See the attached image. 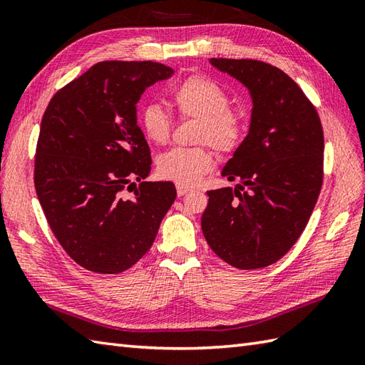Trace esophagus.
<instances>
[{"mask_svg":"<svg viewBox=\"0 0 365 365\" xmlns=\"http://www.w3.org/2000/svg\"><path fill=\"white\" fill-rule=\"evenodd\" d=\"M190 191H191V190H190L188 187H182V185H177V195H178V197L188 195Z\"/></svg>","mask_w":365,"mask_h":365,"instance_id":"34e87169","label":"esophagus"}]
</instances>
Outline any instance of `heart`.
<instances>
[{
    "label": "heart",
    "mask_w": 365,
    "mask_h": 365,
    "mask_svg": "<svg viewBox=\"0 0 365 365\" xmlns=\"http://www.w3.org/2000/svg\"><path fill=\"white\" fill-rule=\"evenodd\" d=\"M173 102L183 118L200 122L197 139L212 144L220 152H232L245 135V122L230 110V97L220 83L207 76H190L173 92ZM143 133L153 144H165L170 136L169 114L160 105H147L141 111ZM215 165L207 147L170 149L158 160V174L182 187H195Z\"/></svg>",
    "instance_id": "1"
}]
</instances>
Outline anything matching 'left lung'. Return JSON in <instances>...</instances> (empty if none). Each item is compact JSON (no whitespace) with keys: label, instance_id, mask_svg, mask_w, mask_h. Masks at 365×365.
Wrapping results in <instances>:
<instances>
[{"label":"left lung","instance_id":"8db88e82","mask_svg":"<svg viewBox=\"0 0 365 365\" xmlns=\"http://www.w3.org/2000/svg\"><path fill=\"white\" fill-rule=\"evenodd\" d=\"M210 64L250 91L246 138L221 175L235 188L208 191L202 232L229 265L255 269L277 262L304 230L323 182L320 118L281 68L254 59L212 58Z\"/></svg>","mask_w":365,"mask_h":365}]
</instances>
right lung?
Instances as JSON below:
<instances>
[{
  "instance_id": "add662e5",
  "label": "right lung",
  "mask_w": 365,
  "mask_h": 365,
  "mask_svg": "<svg viewBox=\"0 0 365 365\" xmlns=\"http://www.w3.org/2000/svg\"><path fill=\"white\" fill-rule=\"evenodd\" d=\"M173 73L152 61H103L45 110L34 166L38 202L66 252L94 273L133 267L175 200L173 182H144L152 160L136 115L143 92ZM131 184L134 196L125 200Z\"/></svg>"
}]
</instances>
